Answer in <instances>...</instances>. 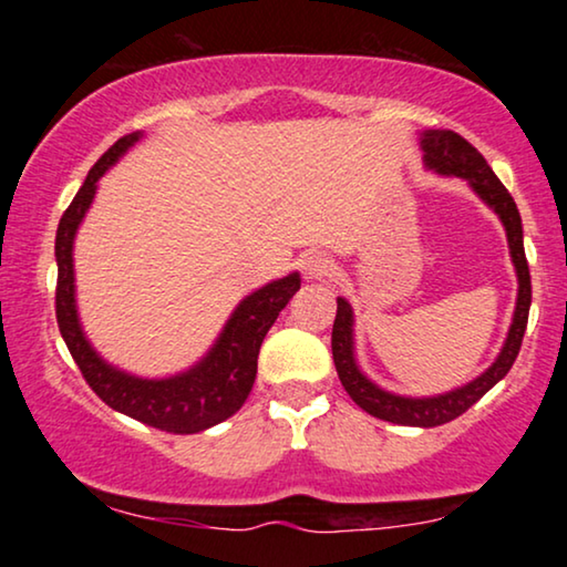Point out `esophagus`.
Wrapping results in <instances>:
<instances>
[{
  "instance_id": "34e87169",
  "label": "esophagus",
  "mask_w": 567,
  "mask_h": 567,
  "mask_svg": "<svg viewBox=\"0 0 567 567\" xmlns=\"http://www.w3.org/2000/svg\"><path fill=\"white\" fill-rule=\"evenodd\" d=\"M299 268L307 278H312V281H320V278L332 274V260L324 252H307L305 258L299 260Z\"/></svg>"
}]
</instances>
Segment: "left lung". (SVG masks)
I'll use <instances>...</instances> for the list:
<instances>
[{
    "label": "left lung",
    "mask_w": 567,
    "mask_h": 567,
    "mask_svg": "<svg viewBox=\"0 0 567 567\" xmlns=\"http://www.w3.org/2000/svg\"><path fill=\"white\" fill-rule=\"evenodd\" d=\"M423 152H425V165L436 173L456 175L470 181L472 188L477 190V196L485 200L487 206L495 208V214L501 216L503 227L508 235L511 258H514L516 274H518V301H516V315L514 324H511L506 346L498 355V361L485 371L483 377H477L475 382H470L462 390H454L441 398H425V400H410L398 398V394L382 392L379 386L369 382L361 374L359 367L353 361V340H351V307L346 299H338V315L336 324H332V361H336L338 377L343 382L346 392L351 394V400L361 410H367L369 415L379 417V421H390L400 425H421V429H433V425L449 423L454 417L475 405L483 394L501 382L508 374V369L514 367L518 351H522V340L526 322H529V305H532V276H529V262L524 255V231H522V214H518L516 200L511 198L506 185L498 181V175L493 173L483 154L472 146L467 138L456 134V131H425L423 134Z\"/></svg>",
    "instance_id": "left-lung-1"
}]
</instances>
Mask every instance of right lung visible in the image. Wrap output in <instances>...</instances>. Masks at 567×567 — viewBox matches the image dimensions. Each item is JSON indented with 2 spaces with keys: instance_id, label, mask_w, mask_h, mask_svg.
<instances>
[{
  "instance_id": "obj_1",
  "label": "right lung",
  "mask_w": 567,
  "mask_h": 567,
  "mask_svg": "<svg viewBox=\"0 0 567 567\" xmlns=\"http://www.w3.org/2000/svg\"><path fill=\"white\" fill-rule=\"evenodd\" d=\"M138 138L128 134L115 142L103 157L90 169L87 181L76 193L72 204L61 216L56 229V322L61 338L80 367L84 382L92 386L105 405L118 413L136 417L152 429L167 433H198L212 425L227 421L235 415L247 394L252 390L255 374H258V353L262 338L276 322L281 309L299 291V276L291 274L281 281L268 284L266 289L255 291L235 309L231 320L224 328L221 338L216 340L212 353L198 363L196 369L185 371L181 377L159 379H136L121 374L107 367L100 355L92 351L80 330L74 307V266H72V243L74 231L80 227L84 212L95 196V183L123 152Z\"/></svg>"
}]
</instances>
